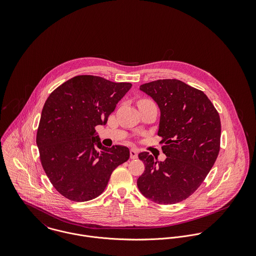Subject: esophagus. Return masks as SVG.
<instances>
[{"label":"esophagus","mask_w":256,"mask_h":256,"mask_svg":"<svg viewBox=\"0 0 256 256\" xmlns=\"http://www.w3.org/2000/svg\"><path fill=\"white\" fill-rule=\"evenodd\" d=\"M130 158H138V150L133 148L130 150Z\"/></svg>","instance_id":"obj_1"}]
</instances>
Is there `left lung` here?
<instances>
[{
  "label": "left lung",
  "mask_w": 256,
  "mask_h": 256,
  "mask_svg": "<svg viewBox=\"0 0 256 256\" xmlns=\"http://www.w3.org/2000/svg\"><path fill=\"white\" fill-rule=\"evenodd\" d=\"M158 104V135L162 138L158 162L146 152L139 154L145 164L138 178L140 192L158 204H176L201 185L219 154L220 121L207 96L180 80H158L140 86Z\"/></svg>",
  "instance_id": "obj_1"
}]
</instances>
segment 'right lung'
Wrapping results in <instances>:
<instances>
[{"label": "right lung", "mask_w": 256, "mask_h": 256, "mask_svg": "<svg viewBox=\"0 0 256 256\" xmlns=\"http://www.w3.org/2000/svg\"><path fill=\"white\" fill-rule=\"evenodd\" d=\"M131 86L130 82L82 74L68 80L48 96L36 144L47 178L64 197L76 202L96 198L112 172L128 160L129 148L102 146L96 126L106 124Z\"/></svg>", "instance_id": "obj_1"}]
</instances>
